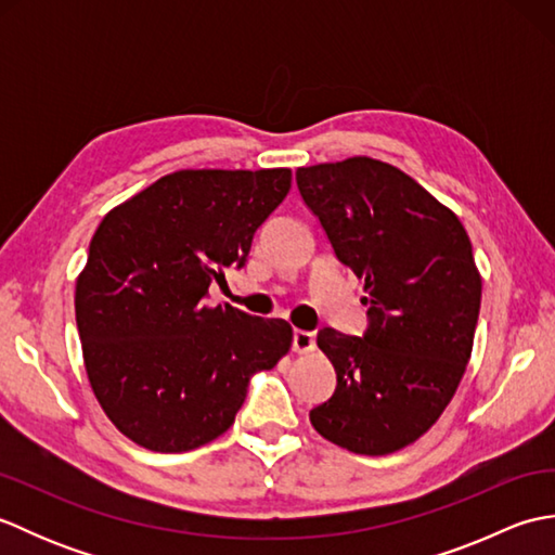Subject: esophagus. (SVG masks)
<instances>
[{"instance_id": "obj_1", "label": "esophagus", "mask_w": 555, "mask_h": 555, "mask_svg": "<svg viewBox=\"0 0 555 555\" xmlns=\"http://www.w3.org/2000/svg\"><path fill=\"white\" fill-rule=\"evenodd\" d=\"M312 348H314V334L302 332V328H296V332H293V350L308 352Z\"/></svg>"}]
</instances>
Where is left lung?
I'll list each match as a JSON object with an SVG mask.
<instances>
[{
	"label": "left lung",
	"mask_w": 555,
	"mask_h": 555,
	"mask_svg": "<svg viewBox=\"0 0 555 555\" xmlns=\"http://www.w3.org/2000/svg\"><path fill=\"white\" fill-rule=\"evenodd\" d=\"M296 181L367 293L362 336L317 334L336 391L310 422L352 453L400 451L441 417L473 352L481 302L473 243L451 209L386 162L317 164Z\"/></svg>",
	"instance_id": "obj_1"
}]
</instances>
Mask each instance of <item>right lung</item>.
Instances as JSON below:
<instances>
[{"instance_id": "add662e5", "label": "right lung", "mask_w": 555, "mask_h": 555, "mask_svg": "<svg viewBox=\"0 0 555 555\" xmlns=\"http://www.w3.org/2000/svg\"><path fill=\"white\" fill-rule=\"evenodd\" d=\"M291 191V169H183L102 219L76 281L82 360L102 410L157 453L215 441L253 374L291 348L284 320L207 305Z\"/></svg>"}]
</instances>
